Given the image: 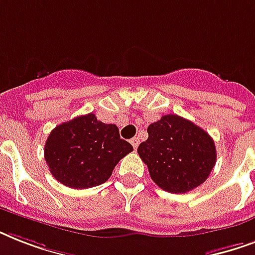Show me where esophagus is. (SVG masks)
Wrapping results in <instances>:
<instances>
[{
    "mask_svg": "<svg viewBox=\"0 0 255 255\" xmlns=\"http://www.w3.org/2000/svg\"><path fill=\"white\" fill-rule=\"evenodd\" d=\"M139 143H140V140H139V137H133V139H131V144H132V147L135 148H137V145H139Z\"/></svg>",
    "mask_w": 255,
    "mask_h": 255,
    "instance_id": "obj_1",
    "label": "esophagus"
}]
</instances>
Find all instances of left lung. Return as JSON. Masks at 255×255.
<instances>
[{
  "mask_svg": "<svg viewBox=\"0 0 255 255\" xmlns=\"http://www.w3.org/2000/svg\"><path fill=\"white\" fill-rule=\"evenodd\" d=\"M137 153L156 185L170 193H186L209 177L217 153L202 128L178 115H164L148 127Z\"/></svg>",
  "mask_w": 255,
  "mask_h": 255,
  "instance_id": "obj_1",
  "label": "left lung"
}]
</instances>
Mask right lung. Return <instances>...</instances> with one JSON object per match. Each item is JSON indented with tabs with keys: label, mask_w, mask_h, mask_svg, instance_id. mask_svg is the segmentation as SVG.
I'll list each match as a JSON object with an SVG mask.
<instances>
[{
	"label": "right lung",
	"mask_w": 255,
	"mask_h": 255,
	"mask_svg": "<svg viewBox=\"0 0 255 255\" xmlns=\"http://www.w3.org/2000/svg\"><path fill=\"white\" fill-rule=\"evenodd\" d=\"M133 147L120 139L119 128L81 115L50 132L45 160L55 180L74 189H87L110 178L115 165Z\"/></svg>",
	"instance_id": "obj_1"
}]
</instances>
